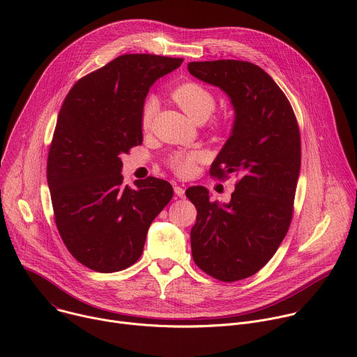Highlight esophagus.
<instances>
[{
  "label": "esophagus",
  "mask_w": 357,
  "mask_h": 357,
  "mask_svg": "<svg viewBox=\"0 0 357 357\" xmlns=\"http://www.w3.org/2000/svg\"><path fill=\"white\" fill-rule=\"evenodd\" d=\"M174 190H175V195H176L178 197H185V189H183L182 186L175 185V186H174Z\"/></svg>",
  "instance_id": "obj_1"
}]
</instances>
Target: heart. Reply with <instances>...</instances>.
<instances>
[{"label":"heart","instance_id":"1","mask_svg":"<svg viewBox=\"0 0 357 357\" xmlns=\"http://www.w3.org/2000/svg\"><path fill=\"white\" fill-rule=\"evenodd\" d=\"M175 103L196 123H203L211 117L216 107V98L213 93L195 82L179 84L171 93ZM158 109L155 97H148L142 106L141 124L144 128H149ZM202 155L197 151H176L169 157L168 165L181 176H188L195 172L196 164Z\"/></svg>","mask_w":357,"mask_h":357}]
</instances>
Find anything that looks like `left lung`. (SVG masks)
Masks as SVG:
<instances>
[{
	"instance_id": "1",
	"label": "left lung",
	"mask_w": 357,
	"mask_h": 357,
	"mask_svg": "<svg viewBox=\"0 0 357 357\" xmlns=\"http://www.w3.org/2000/svg\"><path fill=\"white\" fill-rule=\"evenodd\" d=\"M188 70L222 89L234 109L230 137L211 167L215 178H238L230 202H211L203 186L186 189L197 211L193 261L233 282L261 270L288 231L301 168L299 128L284 91L260 66L227 59L190 62Z\"/></svg>"
}]
</instances>
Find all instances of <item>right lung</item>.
I'll return each mask as SVG.
<instances>
[{"instance_id":"1","label":"right lung","mask_w":357,"mask_h":357,"mask_svg":"<svg viewBox=\"0 0 357 357\" xmlns=\"http://www.w3.org/2000/svg\"><path fill=\"white\" fill-rule=\"evenodd\" d=\"M183 59L121 55L68 93L49 148L46 176L59 234L72 256L97 273H116L142 254L148 229L172 199L158 178L123 183L120 155L142 142L149 87Z\"/></svg>"}]
</instances>
